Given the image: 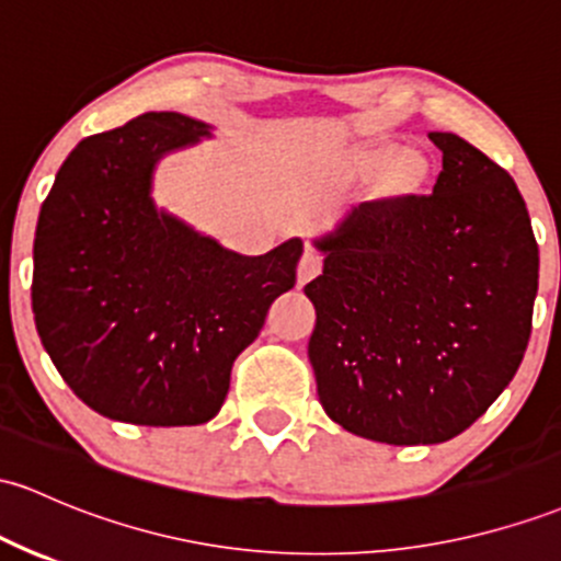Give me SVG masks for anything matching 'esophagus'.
Instances as JSON below:
<instances>
[{"label":"esophagus","mask_w":561,"mask_h":561,"mask_svg":"<svg viewBox=\"0 0 561 561\" xmlns=\"http://www.w3.org/2000/svg\"><path fill=\"white\" fill-rule=\"evenodd\" d=\"M322 266H324V257L313 248H306L304 257H300L298 263V285H306V282H311L313 276L322 274Z\"/></svg>","instance_id":"34e87169"}]
</instances>
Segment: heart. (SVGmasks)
<instances>
[{
	"label": "heart",
	"instance_id": "heart-1",
	"mask_svg": "<svg viewBox=\"0 0 561 561\" xmlns=\"http://www.w3.org/2000/svg\"><path fill=\"white\" fill-rule=\"evenodd\" d=\"M362 168L370 172H383L391 168V178L397 183H417L426 172V164L415 151L399 153L397 146H380V149L367 151L362 157Z\"/></svg>",
	"mask_w": 561,
	"mask_h": 561
}]
</instances>
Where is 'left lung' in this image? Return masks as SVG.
<instances>
[{"label": "left lung", "mask_w": 561, "mask_h": 561, "mask_svg": "<svg viewBox=\"0 0 561 561\" xmlns=\"http://www.w3.org/2000/svg\"><path fill=\"white\" fill-rule=\"evenodd\" d=\"M431 194L362 202L317 239L309 359L322 408L356 436L436 445L484 415L533 330L538 242L514 178L453 133Z\"/></svg>", "instance_id": "8db88e82"}]
</instances>
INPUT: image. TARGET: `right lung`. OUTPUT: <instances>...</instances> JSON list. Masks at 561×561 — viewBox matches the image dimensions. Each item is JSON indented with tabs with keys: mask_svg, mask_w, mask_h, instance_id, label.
Returning a JSON list of instances; mask_svg holds the SVG:
<instances>
[{
	"mask_svg": "<svg viewBox=\"0 0 561 561\" xmlns=\"http://www.w3.org/2000/svg\"><path fill=\"white\" fill-rule=\"evenodd\" d=\"M207 135L175 111L140 114L84 138L42 202L36 332L71 391L111 421L199 426L218 415L233 359L295 287L300 239L239 255L153 207L159 159Z\"/></svg>",
	"mask_w": 561,
	"mask_h": 561,
	"instance_id": "right-lung-1",
	"label": "right lung"
}]
</instances>
